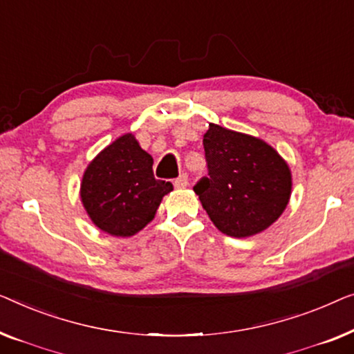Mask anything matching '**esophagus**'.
<instances>
[{"label":"esophagus","instance_id":"obj_1","mask_svg":"<svg viewBox=\"0 0 354 354\" xmlns=\"http://www.w3.org/2000/svg\"><path fill=\"white\" fill-rule=\"evenodd\" d=\"M175 187H178V189H184V187H187V184H189V178H187V175L186 173H181V175H179L176 179H175Z\"/></svg>","mask_w":354,"mask_h":354}]
</instances>
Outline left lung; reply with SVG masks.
I'll return each instance as SVG.
<instances>
[{"label": "left lung", "mask_w": 354, "mask_h": 354, "mask_svg": "<svg viewBox=\"0 0 354 354\" xmlns=\"http://www.w3.org/2000/svg\"><path fill=\"white\" fill-rule=\"evenodd\" d=\"M203 151L208 175L198 179L194 191L223 234L253 236L282 215L292 176L274 149L212 123L203 136Z\"/></svg>", "instance_id": "1"}]
</instances>
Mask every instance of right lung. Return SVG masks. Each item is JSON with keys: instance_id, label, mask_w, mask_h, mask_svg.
Wrapping results in <instances>:
<instances>
[{"instance_id": "1", "label": "right lung", "mask_w": 354, "mask_h": 354, "mask_svg": "<svg viewBox=\"0 0 354 354\" xmlns=\"http://www.w3.org/2000/svg\"><path fill=\"white\" fill-rule=\"evenodd\" d=\"M152 157L133 134H123L89 163L82 181V201L104 232L129 237L152 221L170 181L156 179Z\"/></svg>"}]
</instances>
